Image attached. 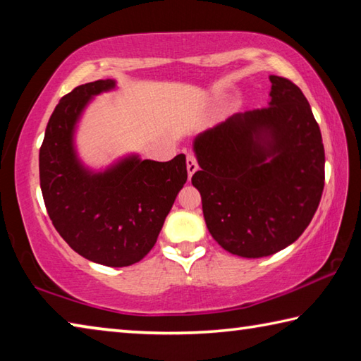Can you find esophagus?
Returning <instances> with one entry per match:
<instances>
[{"instance_id":"1","label":"esophagus","mask_w":361,"mask_h":361,"mask_svg":"<svg viewBox=\"0 0 361 361\" xmlns=\"http://www.w3.org/2000/svg\"><path fill=\"white\" fill-rule=\"evenodd\" d=\"M186 169H188V176H189V178H191L195 170L199 169L197 161H195V157L192 154H188L186 156Z\"/></svg>"}]
</instances>
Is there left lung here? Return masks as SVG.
Listing matches in <instances>:
<instances>
[{"label":"left lung","instance_id":"8db88e82","mask_svg":"<svg viewBox=\"0 0 361 361\" xmlns=\"http://www.w3.org/2000/svg\"><path fill=\"white\" fill-rule=\"evenodd\" d=\"M267 108L235 113L194 138L210 234L226 252L262 258L291 245L319 209L325 186L320 127L301 89L269 76Z\"/></svg>","mask_w":361,"mask_h":361}]
</instances>
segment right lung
<instances>
[{
  "label": "right lung",
  "mask_w": 361,
  "mask_h": 361,
  "mask_svg": "<svg viewBox=\"0 0 361 361\" xmlns=\"http://www.w3.org/2000/svg\"><path fill=\"white\" fill-rule=\"evenodd\" d=\"M114 87V79H100L59 102L39 149V183L63 240L85 259L124 267L154 247L188 170L185 154L169 162L132 154L100 172L84 166L75 146L76 126L90 100Z\"/></svg>",
  "instance_id": "obj_1"
}]
</instances>
